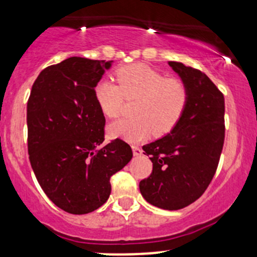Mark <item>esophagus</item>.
Listing matches in <instances>:
<instances>
[{"label":"esophagus","mask_w":257,"mask_h":257,"mask_svg":"<svg viewBox=\"0 0 257 257\" xmlns=\"http://www.w3.org/2000/svg\"><path fill=\"white\" fill-rule=\"evenodd\" d=\"M132 149H133V153H134V156H141L143 155V150L140 149V147L139 146H132Z\"/></svg>","instance_id":"34e87169"}]
</instances>
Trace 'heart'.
<instances>
[{
  "label": "heart",
  "mask_w": 257,
  "mask_h": 257,
  "mask_svg": "<svg viewBox=\"0 0 257 257\" xmlns=\"http://www.w3.org/2000/svg\"><path fill=\"white\" fill-rule=\"evenodd\" d=\"M118 85L101 79L94 89L96 102L105 116H118L124 99H135L133 117L108 125V134L128 141H139L151 133L162 137L181 119L188 102L187 84L178 77H164L162 72L143 64L122 67L116 72Z\"/></svg>",
  "instance_id": "1"
}]
</instances>
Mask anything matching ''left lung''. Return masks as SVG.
<instances>
[{"label": "left lung", "instance_id": "8db88e82", "mask_svg": "<svg viewBox=\"0 0 257 257\" xmlns=\"http://www.w3.org/2000/svg\"><path fill=\"white\" fill-rule=\"evenodd\" d=\"M168 64L187 84L188 102L169 134L143 146L153 169L139 187L150 204L179 210L204 193L216 172L225 140V98L205 73L178 61Z\"/></svg>", "mask_w": 257, "mask_h": 257}]
</instances>
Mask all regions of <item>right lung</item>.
I'll return each mask as SVG.
<instances>
[{
	"instance_id": "add662e5",
	"label": "right lung",
	"mask_w": 257,
	"mask_h": 257,
	"mask_svg": "<svg viewBox=\"0 0 257 257\" xmlns=\"http://www.w3.org/2000/svg\"><path fill=\"white\" fill-rule=\"evenodd\" d=\"M112 61L72 57L46 67L28 101V151L38 184L55 205L75 215L100 208L110 179L133 157L120 139L104 143L105 117L94 89Z\"/></svg>"
}]
</instances>
